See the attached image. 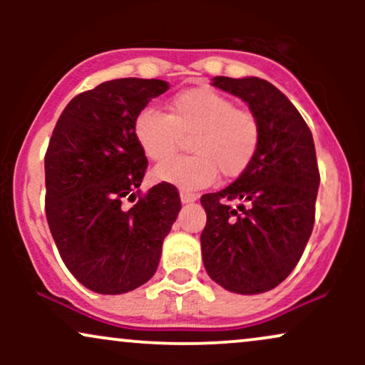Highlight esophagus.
Here are the masks:
<instances>
[{"label": "esophagus", "mask_w": 365, "mask_h": 365, "mask_svg": "<svg viewBox=\"0 0 365 365\" xmlns=\"http://www.w3.org/2000/svg\"><path fill=\"white\" fill-rule=\"evenodd\" d=\"M180 199H182V202H194L197 199V194L194 192H188V190H180Z\"/></svg>", "instance_id": "esophagus-1"}]
</instances>
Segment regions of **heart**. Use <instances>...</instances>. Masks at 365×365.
<instances>
[{"mask_svg":"<svg viewBox=\"0 0 365 365\" xmlns=\"http://www.w3.org/2000/svg\"><path fill=\"white\" fill-rule=\"evenodd\" d=\"M133 133L150 161H164L179 147L182 136L194 135V157L175 158L154 168V178L183 190L207 187L217 177L242 175L261 145V123L250 110L209 87L178 92L170 111L144 108L133 121Z\"/></svg>","mask_w":365,"mask_h":365,"instance_id":"heart-1","label":"heart"}]
</instances>
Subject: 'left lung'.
Here are the masks:
<instances>
[{
	"label": "left lung",
	"mask_w": 365,
	"mask_h": 365,
	"mask_svg": "<svg viewBox=\"0 0 365 365\" xmlns=\"http://www.w3.org/2000/svg\"><path fill=\"white\" fill-rule=\"evenodd\" d=\"M212 86L249 104L261 123V145L232 185L200 197L207 215L202 261L217 284L254 295L278 287L302 257L321 180L316 148L311 128L273 83L215 77Z\"/></svg>",
	"instance_id": "1"
}]
</instances>
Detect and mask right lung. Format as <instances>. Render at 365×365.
I'll list each match as a JSON object with an SVG mask.
<instances>
[{
	"mask_svg": "<svg viewBox=\"0 0 365 365\" xmlns=\"http://www.w3.org/2000/svg\"><path fill=\"white\" fill-rule=\"evenodd\" d=\"M168 89L158 78L99 83L66 104L49 139L46 217L65 266L92 292L118 295L149 282L182 209L171 183L139 190L148 158L133 121Z\"/></svg>",
	"mask_w": 365,
	"mask_h": 365,
	"instance_id": "add662e5",
	"label": "right lung"
}]
</instances>
